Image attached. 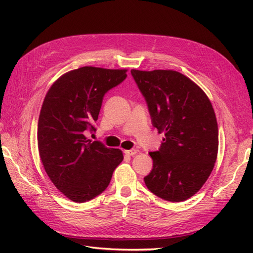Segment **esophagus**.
I'll list each match as a JSON object with an SVG mask.
<instances>
[{
    "label": "esophagus",
    "mask_w": 253,
    "mask_h": 253,
    "mask_svg": "<svg viewBox=\"0 0 253 253\" xmlns=\"http://www.w3.org/2000/svg\"><path fill=\"white\" fill-rule=\"evenodd\" d=\"M137 150L136 149H131V150H125V154L128 155V157H132V155L137 154Z\"/></svg>",
    "instance_id": "34e87169"
}]
</instances>
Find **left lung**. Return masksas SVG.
I'll return each mask as SVG.
<instances>
[{"instance_id": "8db88e82", "label": "left lung", "mask_w": 253, "mask_h": 253, "mask_svg": "<svg viewBox=\"0 0 253 253\" xmlns=\"http://www.w3.org/2000/svg\"><path fill=\"white\" fill-rule=\"evenodd\" d=\"M146 99L152 125L165 138L150 152L153 169L144 182L170 202L189 199L211 175L218 151V128L211 101L191 79L176 71L131 69Z\"/></svg>"}]
</instances>
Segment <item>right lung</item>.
I'll list each match as a JSON object with an SVG mask.
<instances>
[{
  "label": "right lung",
  "instance_id": "obj_1",
  "mask_svg": "<svg viewBox=\"0 0 253 253\" xmlns=\"http://www.w3.org/2000/svg\"><path fill=\"white\" fill-rule=\"evenodd\" d=\"M127 69L84 66L62 75L45 94L38 122V149L54 186L74 202H85L109 186L123 161L120 149L84 136L93 131L104 94Z\"/></svg>",
  "mask_w": 253,
  "mask_h": 253
}]
</instances>
